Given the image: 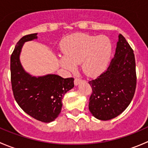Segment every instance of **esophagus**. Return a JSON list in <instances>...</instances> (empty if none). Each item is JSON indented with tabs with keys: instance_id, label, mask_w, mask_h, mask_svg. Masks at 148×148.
Returning a JSON list of instances; mask_svg holds the SVG:
<instances>
[{
	"instance_id": "obj_1",
	"label": "esophagus",
	"mask_w": 148,
	"mask_h": 148,
	"mask_svg": "<svg viewBox=\"0 0 148 148\" xmlns=\"http://www.w3.org/2000/svg\"><path fill=\"white\" fill-rule=\"evenodd\" d=\"M82 82V79H81L75 78V79H74V84L78 85L79 84L80 82Z\"/></svg>"
}]
</instances>
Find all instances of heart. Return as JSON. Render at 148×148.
Wrapping results in <instances>:
<instances>
[{"label": "heart", "instance_id": "b5f03b06", "mask_svg": "<svg viewBox=\"0 0 148 148\" xmlns=\"http://www.w3.org/2000/svg\"><path fill=\"white\" fill-rule=\"evenodd\" d=\"M64 56L61 65L73 71L76 65L82 64L84 72L95 77L102 72L108 64L112 52V44L105 35H90L79 33L67 37L62 44Z\"/></svg>", "mask_w": 148, "mask_h": 148}]
</instances>
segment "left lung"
Wrapping results in <instances>:
<instances>
[{
    "label": "left lung",
    "mask_w": 148,
    "mask_h": 148,
    "mask_svg": "<svg viewBox=\"0 0 148 148\" xmlns=\"http://www.w3.org/2000/svg\"><path fill=\"white\" fill-rule=\"evenodd\" d=\"M133 52L125 37L120 34L116 53L108 68L97 78L89 81L92 89L89 110L97 119L114 118L130 104L137 84Z\"/></svg>",
    "instance_id": "left-lung-1"
}]
</instances>
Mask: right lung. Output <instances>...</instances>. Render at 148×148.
<instances>
[{
  "instance_id": "1",
  "label": "right lung",
  "mask_w": 148,
  "mask_h": 148,
  "mask_svg": "<svg viewBox=\"0 0 148 148\" xmlns=\"http://www.w3.org/2000/svg\"><path fill=\"white\" fill-rule=\"evenodd\" d=\"M37 34L26 35L16 44L10 56V82L15 100L28 115L43 122H52L59 116L62 99L74 86V78L55 74L31 77L22 68L19 54L26 41L36 38Z\"/></svg>"
}]
</instances>
